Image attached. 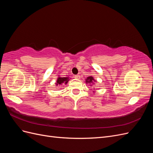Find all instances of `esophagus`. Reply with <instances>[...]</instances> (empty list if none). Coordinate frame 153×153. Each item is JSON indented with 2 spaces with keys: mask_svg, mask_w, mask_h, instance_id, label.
I'll list each match as a JSON object with an SVG mask.
<instances>
[{
  "mask_svg": "<svg viewBox=\"0 0 153 153\" xmlns=\"http://www.w3.org/2000/svg\"><path fill=\"white\" fill-rule=\"evenodd\" d=\"M75 77L76 79H80V76L79 75H75Z\"/></svg>",
  "mask_w": 153,
  "mask_h": 153,
  "instance_id": "1",
  "label": "esophagus"
}]
</instances>
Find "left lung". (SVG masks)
Returning a JSON list of instances; mask_svg holds the SVG:
<instances>
[{
    "label": "left lung",
    "instance_id": "left-lung-1",
    "mask_svg": "<svg viewBox=\"0 0 153 153\" xmlns=\"http://www.w3.org/2000/svg\"><path fill=\"white\" fill-rule=\"evenodd\" d=\"M96 82L94 79V78H93V76H89V77H87V78H86V80H85V83L86 84H90V85L91 86L92 85H93V84H94V82ZM95 90V89H94Z\"/></svg>",
    "mask_w": 153,
    "mask_h": 153
}]
</instances>
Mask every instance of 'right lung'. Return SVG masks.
Wrapping results in <instances>:
<instances>
[{"mask_svg": "<svg viewBox=\"0 0 153 153\" xmlns=\"http://www.w3.org/2000/svg\"><path fill=\"white\" fill-rule=\"evenodd\" d=\"M69 80V77H61L60 76H59L55 85H56V86H58V85L59 86V85H61L62 84H68Z\"/></svg>", "mask_w": 153, "mask_h": 153, "instance_id": "1", "label": "right lung"}]
</instances>
